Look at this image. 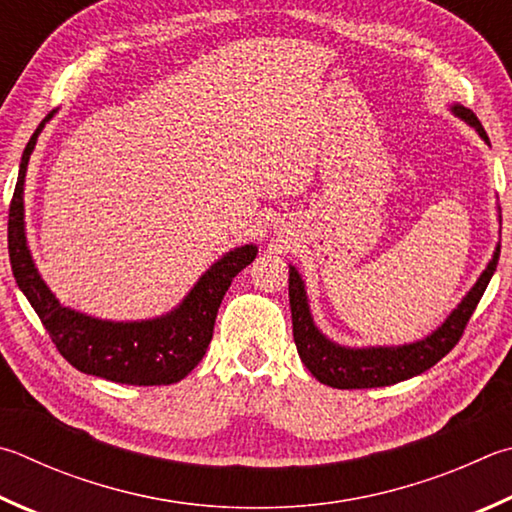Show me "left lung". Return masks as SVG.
Segmentation results:
<instances>
[{"mask_svg": "<svg viewBox=\"0 0 512 512\" xmlns=\"http://www.w3.org/2000/svg\"><path fill=\"white\" fill-rule=\"evenodd\" d=\"M454 114L466 120L477 129L479 136L488 143L486 129L481 127L479 118L470 109L454 105ZM499 262V248L492 255V262L486 271L481 273L472 291L463 297V302L450 313L432 336L418 340L414 345L403 347H369V349H347L331 342L315 329L309 313V302H306V291L300 273L291 266L288 271V300H291V318H293V340L297 353L304 362V367L320 380V383L338 389H369V387H385L401 383V380L423 374L434 367L443 356L454 349L461 340L468 322L475 313L483 291L495 273Z\"/></svg>", "mask_w": 512, "mask_h": 512, "instance_id": "1", "label": "left lung"}]
</instances>
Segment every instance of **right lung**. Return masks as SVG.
I'll return each mask as SVG.
<instances>
[{
	"label": "right lung",
	"instance_id": "right-lung-1",
	"mask_svg": "<svg viewBox=\"0 0 512 512\" xmlns=\"http://www.w3.org/2000/svg\"><path fill=\"white\" fill-rule=\"evenodd\" d=\"M40 127L26 143L20 174L8 208V257L17 286L49 331L55 349L82 374L123 385L179 383L206 356L215 331L219 304L235 275L253 262L255 246L230 250L201 277L179 309L145 322H107L64 309L46 288L31 259L24 237V176Z\"/></svg>",
	"mask_w": 512,
	"mask_h": 512
}]
</instances>
